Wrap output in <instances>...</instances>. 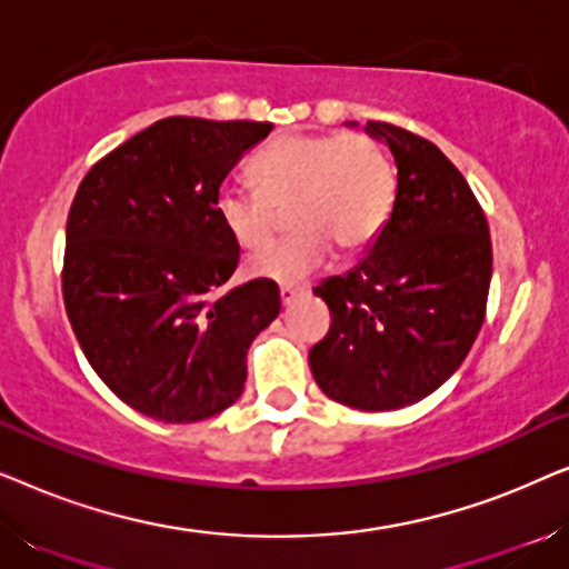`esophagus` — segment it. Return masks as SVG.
I'll return each instance as SVG.
<instances>
[{
    "mask_svg": "<svg viewBox=\"0 0 569 569\" xmlns=\"http://www.w3.org/2000/svg\"><path fill=\"white\" fill-rule=\"evenodd\" d=\"M300 295H306V290H295V287H279V298H282V306H290L300 298Z\"/></svg>",
    "mask_w": 569,
    "mask_h": 569,
    "instance_id": "esophagus-1",
    "label": "esophagus"
}]
</instances>
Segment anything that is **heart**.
I'll use <instances>...</instances> for the list:
<instances>
[{
	"mask_svg": "<svg viewBox=\"0 0 569 569\" xmlns=\"http://www.w3.org/2000/svg\"><path fill=\"white\" fill-rule=\"evenodd\" d=\"M253 191L224 186L214 217L232 243L256 251L287 212L292 238L248 259L256 279L298 287L329 267L337 246L357 253L383 232L396 199V173L383 147L368 134H287L251 160Z\"/></svg>",
	"mask_w": 569,
	"mask_h": 569,
	"instance_id": "obj_1",
	"label": "heart"
}]
</instances>
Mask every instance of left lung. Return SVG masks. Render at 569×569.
<instances>
[{"instance_id": "1", "label": "left lung", "mask_w": 569, "mask_h": 569, "mask_svg": "<svg viewBox=\"0 0 569 569\" xmlns=\"http://www.w3.org/2000/svg\"><path fill=\"white\" fill-rule=\"evenodd\" d=\"M362 131L393 154V209L362 261L313 290L331 329L308 362L329 399L391 411L461 368L485 323L492 240L477 197L438 147L383 121Z\"/></svg>"}]
</instances>
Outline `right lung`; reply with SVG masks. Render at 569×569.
<instances>
[{"label":"right lung","mask_w":569,"mask_h":569,"mask_svg":"<svg viewBox=\"0 0 569 569\" xmlns=\"http://www.w3.org/2000/svg\"><path fill=\"white\" fill-rule=\"evenodd\" d=\"M269 131L259 121H154L90 168L69 209V323L100 380L158 422H199L236 403L248 347L282 308L269 279L220 292L240 251L214 199Z\"/></svg>","instance_id":"obj_1"}]
</instances>
